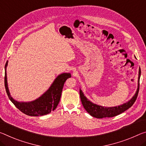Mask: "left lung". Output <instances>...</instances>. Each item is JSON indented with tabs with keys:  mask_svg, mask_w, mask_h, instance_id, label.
<instances>
[{
	"mask_svg": "<svg viewBox=\"0 0 146 146\" xmlns=\"http://www.w3.org/2000/svg\"><path fill=\"white\" fill-rule=\"evenodd\" d=\"M141 70L139 69V75H138V87L135 96L132 98L129 102L115 107H104V106H99L95 105L90 102L89 100L86 98V97L83 95L81 90H80V97L81 99V102L85 110L87 111L89 114L96 118H103V117H111L117 115L122 112L129 109L133 105V104L136 100L138 97V92H139L140 88V78Z\"/></svg>",
	"mask_w": 146,
	"mask_h": 146,
	"instance_id": "left-lung-1",
	"label": "left lung"
}]
</instances>
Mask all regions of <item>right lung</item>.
I'll list each match as a JSON object with an SVG mask.
<instances>
[{"label":"right lung","instance_id":"right-lung-1","mask_svg":"<svg viewBox=\"0 0 146 146\" xmlns=\"http://www.w3.org/2000/svg\"><path fill=\"white\" fill-rule=\"evenodd\" d=\"M8 61L5 64V76H4V86L9 99L16 107L23 113L31 116H40L49 114L57 107L61 98V94L64 83L68 78L71 77L70 73H63L58 77L51 86L42 96L36 100L29 103H19L15 101L10 96L8 84H7L6 68Z\"/></svg>","mask_w":146,"mask_h":146}]
</instances>
